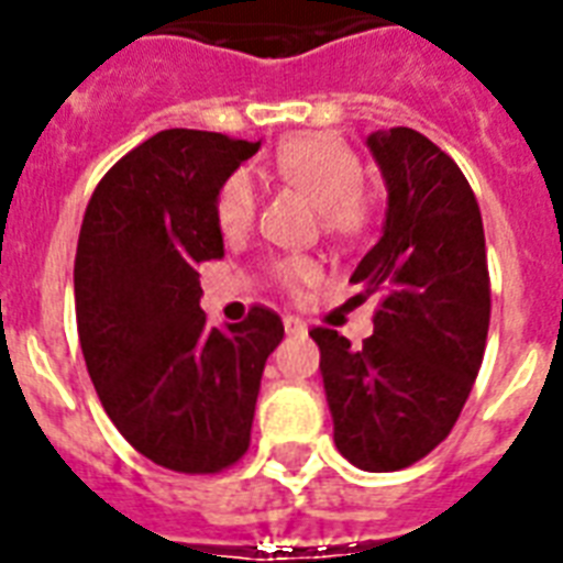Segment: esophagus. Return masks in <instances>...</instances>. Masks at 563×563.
<instances>
[{
  "instance_id": "esophagus-1",
  "label": "esophagus",
  "mask_w": 563,
  "mask_h": 563,
  "mask_svg": "<svg viewBox=\"0 0 563 563\" xmlns=\"http://www.w3.org/2000/svg\"><path fill=\"white\" fill-rule=\"evenodd\" d=\"M283 328H286L289 336H303V333H307V324L300 319H295V316H286V319H283Z\"/></svg>"
}]
</instances>
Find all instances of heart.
<instances>
[{
	"label": "heart",
	"mask_w": 563,
	"mask_h": 563,
	"mask_svg": "<svg viewBox=\"0 0 563 563\" xmlns=\"http://www.w3.org/2000/svg\"><path fill=\"white\" fill-rule=\"evenodd\" d=\"M274 174L316 203L321 233L339 244L366 239L375 227L377 200L363 186V165L349 144L324 132H307L283 141L274 153ZM218 224L224 233H242L256 214V188L244 170H235L218 188ZM272 277L286 289L316 277V263L307 256H286L272 265Z\"/></svg>",
	"instance_id": "obj_1"
}]
</instances>
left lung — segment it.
Instances as JSON below:
<instances>
[{
  "label": "left lung",
  "mask_w": 563,
  "mask_h": 563,
  "mask_svg": "<svg viewBox=\"0 0 563 563\" xmlns=\"http://www.w3.org/2000/svg\"><path fill=\"white\" fill-rule=\"evenodd\" d=\"M389 209L360 260L357 298L380 295L375 333L351 349L312 328L336 449L366 472L434 452L472 393L490 328V272L478 200L449 153L407 126L368 135Z\"/></svg>",
  "instance_id": "1"
}]
</instances>
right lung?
<instances>
[{"instance_id":"obj_1","label":"right lung","mask_w":563,"mask_h":563,"mask_svg":"<svg viewBox=\"0 0 563 563\" xmlns=\"http://www.w3.org/2000/svg\"><path fill=\"white\" fill-rule=\"evenodd\" d=\"M260 141L165 129L97 183L76 244V328L97 396L158 466L212 475L251 445L265 360L283 339L263 303L221 333L197 263L224 256L218 188Z\"/></svg>"}]
</instances>
